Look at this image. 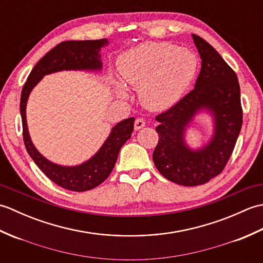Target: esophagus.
Wrapping results in <instances>:
<instances>
[{
	"mask_svg": "<svg viewBox=\"0 0 263 263\" xmlns=\"http://www.w3.org/2000/svg\"><path fill=\"white\" fill-rule=\"evenodd\" d=\"M144 125H146V122H144L143 119H137L135 122V130H140V128L144 127Z\"/></svg>",
	"mask_w": 263,
	"mask_h": 263,
	"instance_id": "1",
	"label": "esophagus"
}]
</instances>
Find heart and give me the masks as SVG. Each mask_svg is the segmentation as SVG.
<instances>
[{
    "instance_id": "b5f03b06",
    "label": "heart",
    "mask_w": 263,
    "mask_h": 263,
    "mask_svg": "<svg viewBox=\"0 0 263 263\" xmlns=\"http://www.w3.org/2000/svg\"><path fill=\"white\" fill-rule=\"evenodd\" d=\"M198 61L187 48L170 43H142L123 53L117 69L123 81L139 89L144 107L161 111L174 106L185 92L197 73ZM120 97L127 96L126 89L114 80Z\"/></svg>"
}]
</instances>
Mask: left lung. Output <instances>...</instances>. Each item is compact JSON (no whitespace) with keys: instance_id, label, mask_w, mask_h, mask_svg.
<instances>
[{"instance_id":"left-lung-1","label":"left lung","mask_w":263,"mask_h":263,"mask_svg":"<svg viewBox=\"0 0 263 263\" xmlns=\"http://www.w3.org/2000/svg\"><path fill=\"white\" fill-rule=\"evenodd\" d=\"M202 60L194 89L158 115L159 140L153 159L160 174L184 186H197L219 175L241 132L243 114L237 77L209 43L192 35ZM201 114L212 120L213 133L200 147L187 143V130Z\"/></svg>"}]
</instances>
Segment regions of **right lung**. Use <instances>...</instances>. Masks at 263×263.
<instances>
[{
	"label": "right lung",
	"mask_w": 263,
	"mask_h": 263,
	"mask_svg": "<svg viewBox=\"0 0 263 263\" xmlns=\"http://www.w3.org/2000/svg\"><path fill=\"white\" fill-rule=\"evenodd\" d=\"M108 39L98 41L63 42L43 57L30 72L21 91L20 114L24 130V141L28 154L44 174L61 187L76 192H85L102 184L113 171L120 149L131 138L135 117H128L111 127L107 139L98 152L88 160L74 166L60 165L48 160L38 152L29 135L26 108L30 92L47 74L61 71L102 72L100 49L107 46Z\"/></svg>",
	"instance_id": "add662e5"
}]
</instances>
